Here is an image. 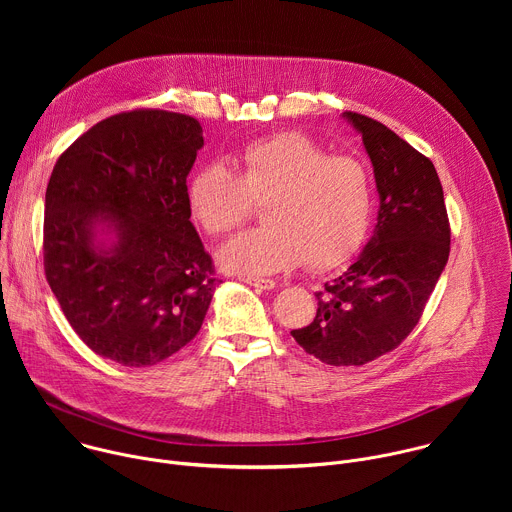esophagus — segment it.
I'll return each instance as SVG.
<instances>
[{
	"label": "esophagus",
	"mask_w": 512,
	"mask_h": 512,
	"mask_svg": "<svg viewBox=\"0 0 512 512\" xmlns=\"http://www.w3.org/2000/svg\"><path fill=\"white\" fill-rule=\"evenodd\" d=\"M245 283L257 287V289H273L275 281L273 279H261V277H243Z\"/></svg>",
	"instance_id": "esophagus-1"
}]
</instances>
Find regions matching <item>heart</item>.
<instances>
[{"mask_svg":"<svg viewBox=\"0 0 512 512\" xmlns=\"http://www.w3.org/2000/svg\"><path fill=\"white\" fill-rule=\"evenodd\" d=\"M194 223L227 237L263 204V227L223 247L218 261L233 273L269 275L298 267L324 271L348 261L369 233L373 178L352 156H328L298 131L255 139L225 164L198 168L186 186Z\"/></svg>","mask_w":512,"mask_h":512,"instance_id":"heart-1","label":"heart"}]
</instances>
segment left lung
<instances>
[{
    "label": "left lung",
    "mask_w": 512,
    "mask_h": 512,
    "mask_svg": "<svg viewBox=\"0 0 512 512\" xmlns=\"http://www.w3.org/2000/svg\"><path fill=\"white\" fill-rule=\"evenodd\" d=\"M344 117L362 135L381 198L360 257L318 291V312L291 336L332 367H360L395 350L417 326L450 255L442 182L429 158L387 125Z\"/></svg>",
    "instance_id": "1"
}]
</instances>
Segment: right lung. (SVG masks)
<instances>
[{
	"mask_svg": "<svg viewBox=\"0 0 512 512\" xmlns=\"http://www.w3.org/2000/svg\"><path fill=\"white\" fill-rule=\"evenodd\" d=\"M204 145L182 113L111 115L60 154L44 202V273L99 356L152 367L200 330L218 281L190 223L186 178ZM116 235L111 248L98 229Z\"/></svg>",
	"mask_w": 512,
	"mask_h": 512,
	"instance_id": "add662e5",
	"label": "right lung"
}]
</instances>
